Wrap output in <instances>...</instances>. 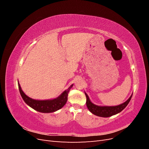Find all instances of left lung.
<instances>
[{"instance_id": "1", "label": "left lung", "mask_w": 149, "mask_h": 149, "mask_svg": "<svg viewBox=\"0 0 149 149\" xmlns=\"http://www.w3.org/2000/svg\"><path fill=\"white\" fill-rule=\"evenodd\" d=\"M84 93H85L86 97V106L88 108L89 111L93 114L100 116V117H102V118H108V117H110L119 113L120 112L123 111L124 108L127 106V104L130 102V100H131V97L132 96V95L130 96V97L127 101L118 106H100L94 104L90 101L88 94L85 92Z\"/></svg>"}]
</instances>
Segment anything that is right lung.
<instances>
[{"mask_svg": "<svg viewBox=\"0 0 149 149\" xmlns=\"http://www.w3.org/2000/svg\"><path fill=\"white\" fill-rule=\"evenodd\" d=\"M20 95L26 104L35 111L43 113H49L60 109L65 106L68 100V94L73 84L63 93L58 97L50 100H36L27 96L22 90L19 83H18Z\"/></svg>", "mask_w": 149, "mask_h": 149, "instance_id": "add662e5", "label": "right lung"}]
</instances>
